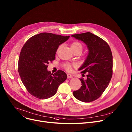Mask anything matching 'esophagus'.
<instances>
[{"label": "esophagus", "instance_id": "34e87169", "mask_svg": "<svg viewBox=\"0 0 132 132\" xmlns=\"http://www.w3.org/2000/svg\"><path fill=\"white\" fill-rule=\"evenodd\" d=\"M73 77V76L71 75V74H67V78H72Z\"/></svg>", "mask_w": 132, "mask_h": 132}]
</instances>
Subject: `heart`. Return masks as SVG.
<instances>
[{"label":"heart","instance_id":"obj_1","mask_svg":"<svg viewBox=\"0 0 132 132\" xmlns=\"http://www.w3.org/2000/svg\"><path fill=\"white\" fill-rule=\"evenodd\" d=\"M60 48V47L59 48V49ZM83 45H82V43L80 42H77V41H75L73 42L71 44V48L73 51H75V50H80L81 52L83 50ZM64 67L66 69V71H70L71 70L72 68V65L69 64H66L64 65Z\"/></svg>","mask_w":132,"mask_h":132}]
</instances>
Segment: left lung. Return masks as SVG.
Returning a JSON list of instances; mask_svg holds the SVG:
<instances>
[{
	"mask_svg": "<svg viewBox=\"0 0 132 132\" xmlns=\"http://www.w3.org/2000/svg\"><path fill=\"white\" fill-rule=\"evenodd\" d=\"M72 37L83 42L88 54L78 69L88 73L86 80L80 78L82 86L73 92L78 100L90 102L99 98L108 87L112 75V55L108 43L90 32L74 34Z\"/></svg>",
	"mask_w": 132,
	"mask_h": 132,
	"instance_id": "8db88e82",
	"label": "left lung"
}]
</instances>
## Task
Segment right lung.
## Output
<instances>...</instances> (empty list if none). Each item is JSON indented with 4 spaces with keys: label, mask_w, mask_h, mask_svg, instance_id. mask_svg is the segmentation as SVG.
Segmentation results:
<instances>
[{
    "label": "right lung",
    "mask_w": 132,
    "mask_h": 132,
    "mask_svg": "<svg viewBox=\"0 0 132 132\" xmlns=\"http://www.w3.org/2000/svg\"><path fill=\"white\" fill-rule=\"evenodd\" d=\"M69 36L41 33L30 38L23 47L19 59V73L28 91L40 99L54 95L60 84L67 78L63 71L51 74L47 70L50 61L55 59L59 45Z\"/></svg>",
    "instance_id": "1"
}]
</instances>
